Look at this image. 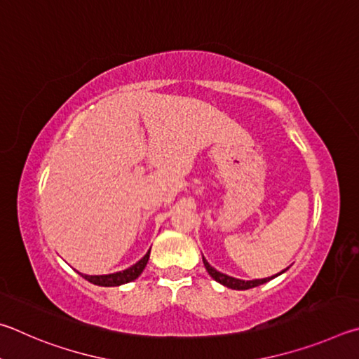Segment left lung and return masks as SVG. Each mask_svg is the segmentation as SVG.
Wrapping results in <instances>:
<instances>
[{
    "mask_svg": "<svg viewBox=\"0 0 359 359\" xmlns=\"http://www.w3.org/2000/svg\"><path fill=\"white\" fill-rule=\"evenodd\" d=\"M203 265L206 268V271H208V274L211 276L212 279H215L216 282H219V284H222L224 287H229L231 288V290H248V288H254V287H259L262 284H265V282L271 280L274 278H278V276H280L282 273H285L287 269H284V271L278 273L276 276H271V278H265V279H254V280H243V279H236V278H231V276H227L224 274L221 271H217L216 268H212L208 262H206V259L203 257Z\"/></svg>",
    "mask_w": 359,
    "mask_h": 359,
    "instance_id": "left-lung-1",
    "label": "left lung"
}]
</instances>
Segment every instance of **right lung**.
<instances>
[{
	"label": "right lung",
	"mask_w": 359,
	"mask_h": 359,
	"mask_svg": "<svg viewBox=\"0 0 359 359\" xmlns=\"http://www.w3.org/2000/svg\"><path fill=\"white\" fill-rule=\"evenodd\" d=\"M149 250L144 254V257H142V259L135 263V265L126 268L123 271L111 273V274H99V276H88L81 273L79 274H81V278H85L88 282H91V284L100 285V287H118V285L128 284V282L135 280L138 276L143 273V269L149 260Z\"/></svg>",
	"instance_id": "right-lung-1"
}]
</instances>
